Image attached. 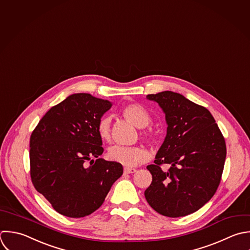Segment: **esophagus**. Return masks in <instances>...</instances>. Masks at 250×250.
I'll return each instance as SVG.
<instances>
[{
  "mask_svg": "<svg viewBox=\"0 0 250 250\" xmlns=\"http://www.w3.org/2000/svg\"><path fill=\"white\" fill-rule=\"evenodd\" d=\"M136 172L135 168H130V167H125L124 169V173L125 174H130V173H134Z\"/></svg>",
  "mask_w": 250,
  "mask_h": 250,
  "instance_id": "esophagus-1",
  "label": "esophagus"
}]
</instances>
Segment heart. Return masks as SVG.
I'll return each mask as SVG.
<instances>
[{
    "label": "heart",
    "mask_w": 250,
    "mask_h": 250,
    "mask_svg": "<svg viewBox=\"0 0 250 250\" xmlns=\"http://www.w3.org/2000/svg\"><path fill=\"white\" fill-rule=\"evenodd\" d=\"M121 114L127 121L131 122L138 127H145L151 121L148 111L138 103H128L124 105L121 110ZM97 134L102 141H109L111 139V121L107 117L101 118L96 126ZM141 135L149 142H154L155 136L151 131L143 130ZM107 157L110 161L119 163L126 167H133L147 160L148 153L141 147H125L115 145L108 151Z\"/></svg>",
    "instance_id": "b5f03b06"
}]
</instances>
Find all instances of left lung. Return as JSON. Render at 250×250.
Instances as JSON below:
<instances>
[{
  "label": "left lung",
  "instance_id": "8db88e82",
  "mask_svg": "<svg viewBox=\"0 0 250 250\" xmlns=\"http://www.w3.org/2000/svg\"><path fill=\"white\" fill-rule=\"evenodd\" d=\"M166 114L167 132L154 165L147 167L152 183L144 195L153 209L181 217L203 208L216 193L226 160L225 138L204 106L182 94H148ZM163 164H170L167 172Z\"/></svg>",
  "mask_w": 250,
  "mask_h": 250
}]
</instances>
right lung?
<instances>
[{
	"label": "right lung",
	"mask_w": 250,
	"mask_h": 250,
	"mask_svg": "<svg viewBox=\"0 0 250 250\" xmlns=\"http://www.w3.org/2000/svg\"><path fill=\"white\" fill-rule=\"evenodd\" d=\"M111 106L88 93L72 94L51 107L31 134L32 183L64 216L94 212L123 174L121 164L99 159L104 149L96 126Z\"/></svg>",
	"instance_id": "obj_1"
}]
</instances>
